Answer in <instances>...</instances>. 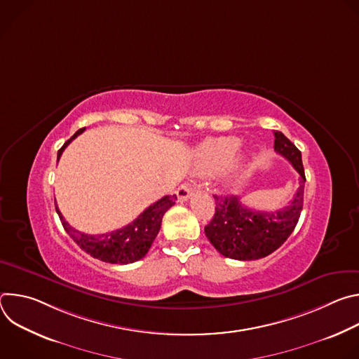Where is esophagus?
I'll list each match as a JSON object with an SVG mask.
<instances>
[{
    "label": "esophagus",
    "instance_id": "1",
    "mask_svg": "<svg viewBox=\"0 0 359 359\" xmlns=\"http://www.w3.org/2000/svg\"><path fill=\"white\" fill-rule=\"evenodd\" d=\"M191 193H193V186L189 184V183H183V184L177 189V191H176L179 201H186V200H189V197L191 196Z\"/></svg>",
    "mask_w": 359,
    "mask_h": 359
}]
</instances>
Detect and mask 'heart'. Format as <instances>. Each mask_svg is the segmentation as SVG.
<instances>
[{
	"label": "heart",
	"mask_w": 359,
	"mask_h": 359,
	"mask_svg": "<svg viewBox=\"0 0 359 359\" xmlns=\"http://www.w3.org/2000/svg\"><path fill=\"white\" fill-rule=\"evenodd\" d=\"M241 147V140L236 136L210 139L201 143L194 153L196 168L201 172L219 170L234 159Z\"/></svg>",
	"instance_id": "b5f03b06"
}]
</instances>
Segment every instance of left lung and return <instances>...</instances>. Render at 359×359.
<instances>
[{"mask_svg": "<svg viewBox=\"0 0 359 359\" xmlns=\"http://www.w3.org/2000/svg\"><path fill=\"white\" fill-rule=\"evenodd\" d=\"M274 149L299 175V187L294 198L276 212H259L245 208L237 196H217L216 212L204 227L215 248L233 260H259L276 251L294 231L304 203L305 173L301 151L281 132H274Z\"/></svg>", "mask_w": 359, "mask_h": 359, "instance_id": "1", "label": "left lung"}]
</instances>
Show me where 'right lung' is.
Here are the masks:
<instances>
[{
  "label": "right lung",
  "mask_w": 359,
  "mask_h": 359,
  "mask_svg": "<svg viewBox=\"0 0 359 359\" xmlns=\"http://www.w3.org/2000/svg\"><path fill=\"white\" fill-rule=\"evenodd\" d=\"M83 130L85 128L79 129L69 140L64 143V146L58 150L57 162L60 161L65 147ZM176 200H177L176 194L165 196L156 203L150 204L143 213L137 216V219H135L128 226L107 234L81 233L74 227H71L68 222H65L57 204H55V209L65 231L85 252L90 254L93 259H97L105 263L129 264L144 257L153 240L156 238L161 230V224L165 213L173 206Z\"/></svg>",
  "instance_id": "obj_1"
}]
</instances>
